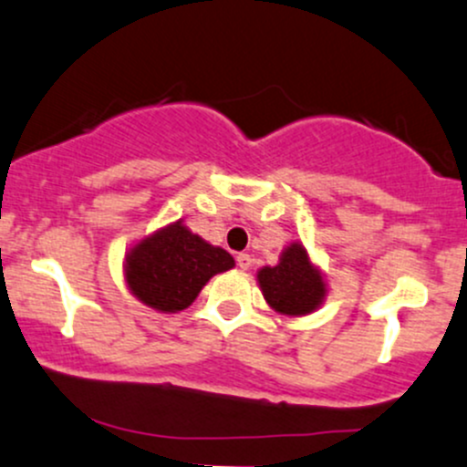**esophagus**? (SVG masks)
Instances as JSON below:
<instances>
[{
  "label": "esophagus",
  "instance_id": "1",
  "mask_svg": "<svg viewBox=\"0 0 467 467\" xmlns=\"http://www.w3.org/2000/svg\"><path fill=\"white\" fill-rule=\"evenodd\" d=\"M237 266L242 268V271H248V268L253 266V257H250L248 253H239L237 254Z\"/></svg>",
  "mask_w": 467,
  "mask_h": 467
}]
</instances>
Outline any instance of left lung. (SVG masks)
Masks as SVG:
<instances>
[{
  "mask_svg": "<svg viewBox=\"0 0 467 467\" xmlns=\"http://www.w3.org/2000/svg\"><path fill=\"white\" fill-rule=\"evenodd\" d=\"M257 284L268 306L286 317H302L317 311L328 293L322 271L299 242L288 244L275 266L259 268Z\"/></svg>",
  "mask_w": 467,
  "mask_h": 467,
  "instance_id": "obj_1",
  "label": "left lung"
}]
</instances>
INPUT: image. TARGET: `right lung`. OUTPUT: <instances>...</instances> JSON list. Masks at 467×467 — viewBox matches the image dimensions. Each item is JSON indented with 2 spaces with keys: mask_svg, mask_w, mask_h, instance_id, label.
Listing matches in <instances>:
<instances>
[{
  "mask_svg": "<svg viewBox=\"0 0 467 467\" xmlns=\"http://www.w3.org/2000/svg\"><path fill=\"white\" fill-rule=\"evenodd\" d=\"M234 266L233 254L194 234L183 219L147 234L125 254L131 296L159 313H179L217 273Z\"/></svg>",
  "mask_w": 467,
  "mask_h": 467,
  "instance_id": "obj_1",
  "label": "right lung"
}]
</instances>
